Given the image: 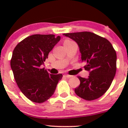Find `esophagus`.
<instances>
[{"instance_id": "obj_1", "label": "esophagus", "mask_w": 128, "mask_h": 128, "mask_svg": "<svg viewBox=\"0 0 128 128\" xmlns=\"http://www.w3.org/2000/svg\"><path fill=\"white\" fill-rule=\"evenodd\" d=\"M64 76H65L66 77H67V78H70V77H72V76H70V75H68V74H65L64 75Z\"/></svg>"}]
</instances>
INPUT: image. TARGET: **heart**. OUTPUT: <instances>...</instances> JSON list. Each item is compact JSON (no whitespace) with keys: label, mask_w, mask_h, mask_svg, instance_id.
<instances>
[{"label":"heart","mask_w":128,"mask_h":128,"mask_svg":"<svg viewBox=\"0 0 128 128\" xmlns=\"http://www.w3.org/2000/svg\"><path fill=\"white\" fill-rule=\"evenodd\" d=\"M70 41H70V40H66L65 41H64V42H70Z\"/></svg>","instance_id":"1"}]
</instances>
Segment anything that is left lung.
Masks as SVG:
<instances>
[{"mask_svg": "<svg viewBox=\"0 0 128 128\" xmlns=\"http://www.w3.org/2000/svg\"><path fill=\"white\" fill-rule=\"evenodd\" d=\"M79 46L84 68L90 71L87 78L78 76L79 86L75 93L79 97L90 101L102 96L108 90L116 71V53L106 38L88 32L64 33Z\"/></svg>", "mask_w": 128, "mask_h": 128, "instance_id": "8db88e82", "label": "left lung"}]
</instances>
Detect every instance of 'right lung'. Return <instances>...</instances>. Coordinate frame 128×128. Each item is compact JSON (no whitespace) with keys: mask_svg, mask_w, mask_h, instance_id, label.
<instances>
[{"mask_svg":"<svg viewBox=\"0 0 128 128\" xmlns=\"http://www.w3.org/2000/svg\"><path fill=\"white\" fill-rule=\"evenodd\" d=\"M54 34H33L20 41L14 50L10 66L18 87L34 103H43L54 92L61 74H50L41 69L48 54L59 41Z\"/></svg>","mask_w":128,"mask_h":128,"instance_id":"1","label":"right lung"}]
</instances>
